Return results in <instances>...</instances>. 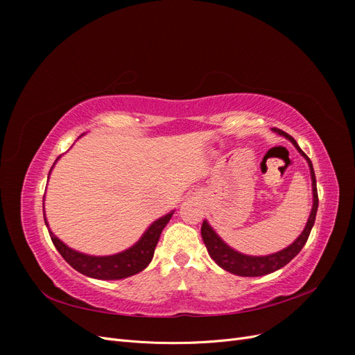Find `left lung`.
<instances>
[{"label": "left lung", "mask_w": 355, "mask_h": 355, "mask_svg": "<svg viewBox=\"0 0 355 355\" xmlns=\"http://www.w3.org/2000/svg\"><path fill=\"white\" fill-rule=\"evenodd\" d=\"M271 130L278 136H283L287 139V141L292 142L293 146L297 149V153L306 159L309 173H311V182H313V207H311L309 218L306 220L304 231L300 232L299 237L292 244L287 245L286 249L272 254H266V256H252V254H244L234 250L232 247H230L219 237L218 232L210 227V223L207 220H202L201 237L204 244L207 247L210 257L222 268V270L240 277H261V275L271 274L277 270H280V268H283L284 265H287L300 250H302V247L305 245L309 237V232L313 230L314 222H315V214L318 209V194H317V182H315L313 163H311V159L306 157V154L302 151V149L299 148V145L296 144V141L292 136L275 127L271 128Z\"/></svg>", "instance_id": "1"}]
</instances>
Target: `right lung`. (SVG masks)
Wrapping results in <instances>:
<instances>
[{
    "instance_id": "right-lung-1",
    "label": "right lung",
    "mask_w": 355,
    "mask_h": 355,
    "mask_svg": "<svg viewBox=\"0 0 355 355\" xmlns=\"http://www.w3.org/2000/svg\"><path fill=\"white\" fill-rule=\"evenodd\" d=\"M59 158L60 157L56 158L55 164L58 163ZM55 164H53V167H55ZM173 213L175 210H171L170 213L164 214V216L154 220L144 232L142 237L139 239L132 247H128V249L120 253L108 254V256L85 254L71 249L69 245H67L62 240H59L56 235L51 232L46 218V211H44V220H46V227L49 230L53 244H55V247L62 254L63 259H65L73 270H77L78 272L87 277L98 278V280H123V278L132 277L137 272L144 271L145 268L151 263L157 243L159 240V235L163 232L168 220L171 219V216H173Z\"/></svg>"
}]
</instances>
